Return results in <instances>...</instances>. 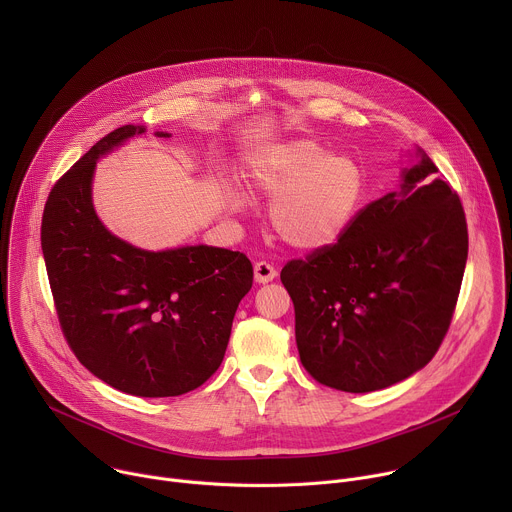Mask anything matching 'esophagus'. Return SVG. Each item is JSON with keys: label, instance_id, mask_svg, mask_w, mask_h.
Segmentation results:
<instances>
[{"label": "esophagus", "instance_id": "esophagus-1", "mask_svg": "<svg viewBox=\"0 0 512 512\" xmlns=\"http://www.w3.org/2000/svg\"><path fill=\"white\" fill-rule=\"evenodd\" d=\"M277 277V271L273 265H269L267 261H259L255 263V281L259 283H269Z\"/></svg>", "mask_w": 512, "mask_h": 512}]
</instances>
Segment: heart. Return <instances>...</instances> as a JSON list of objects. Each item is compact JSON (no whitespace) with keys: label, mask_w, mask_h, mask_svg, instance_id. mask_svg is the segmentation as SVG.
Masks as SVG:
<instances>
[{"label":"heart","mask_w":512,"mask_h":512,"mask_svg":"<svg viewBox=\"0 0 512 512\" xmlns=\"http://www.w3.org/2000/svg\"><path fill=\"white\" fill-rule=\"evenodd\" d=\"M255 192L271 198L269 225L289 247L312 251L338 241L360 208L364 174L318 141L296 139L261 150L251 162ZM227 204L239 210L247 196L227 188Z\"/></svg>","instance_id":"obj_1"}]
</instances>
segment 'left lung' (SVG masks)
I'll return each mask as SVG.
<instances>
[{"label": "left lung", "instance_id": "left-lung-1", "mask_svg": "<svg viewBox=\"0 0 512 512\" xmlns=\"http://www.w3.org/2000/svg\"><path fill=\"white\" fill-rule=\"evenodd\" d=\"M417 154L399 192L358 210L336 243L281 269L300 360L326 387H391L423 369L450 328L468 259L466 214Z\"/></svg>", "mask_w": 512, "mask_h": 512}]
</instances>
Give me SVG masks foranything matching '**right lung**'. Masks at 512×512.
<instances>
[{
	"mask_svg": "<svg viewBox=\"0 0 512 512\" xmlns=\"http://www.w3.org/2000/svg\"><path fill=\"white\" fill-rule=\"evenodd\" d=\"M143 131L107 133L52 186L40 239L58 322L81 364L117 391L178 397L221 367L253 265L206 245L143 251L103 227L91 198L95 164Z\"/></svg>",
	"mask_w": 512,
	"mask_h": 512,
	"instance_id": "add662e5",
	"label": "right lung"
}]
</instances>
